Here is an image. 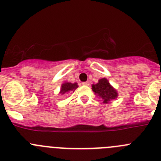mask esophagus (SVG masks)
<instances>
[{"instance_id":"esophagus-1","label":"esophagus","mask_w":161,"mask_h":161,"mask_svg":"<svg viewBox=\"0 0 161 161\" xmlns=\"http://www.w3.org/2000/svg\"><path fill=\"white\" fill-rule=\"evenodd\" d=\"M82 84L83 86H89L90 85V82H83Z\"/></svg>"}]
</instances>
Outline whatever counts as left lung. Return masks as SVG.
<instances>
[{
  "label": "left lung",
  "mask_w": 161,
  "mask_h": 161,
  "mask_svg": "<svg viewBox=\"0 0 161 161\" xmlns=\"http://www.w3.org/2000/svg\"><path fill=\"white\" fill-rule=\"evenodd\" d=\"M92 90L94 94L103 99V103L107 104L109 102L117 98L118 93L110 85L109 82L106 78L99 79L97 84H93Z\"/></svg>",
  "instance_id": "8db88e82"
}]
</instances>
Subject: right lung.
I'll use <instances>...</instances> for the list:
<instances>
[{
  "instance_id": "1",
  "label": "right lung",
  "mask_w": 161,
  "mask_h": 161,
  "mask_svg": "<svg viewBox=\"0 0 161 161\" xmlns=\"http://www.w3.org/2000/svg\"><path fill=\"white\" fill-rule=\"evenodd\" d=\"M78 87H79V86H78L77 82L71 83V82H64V83L61 85L59 94H61V95H64V94H67V93L70 92V91L74 92Z\"/></svg>"
}]
</instances>
